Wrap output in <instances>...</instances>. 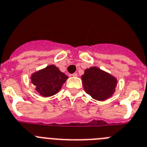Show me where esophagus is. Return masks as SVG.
Returning a JSON list of instances; mask_svg holds the SVG:
<instances>
[{"label": "esophagus", "instance_id": "obj_1", "mask_svg": "<svg viewBox=\"0 0 147 147\" xmlns=\"http://www.w3.org/2000/svg\"><path fill=\"white\" fill-rule=\"evenodd\" d=\"M72 77H77V76H78V74H77V73H73V74H72Z\"/></svg>", "mask_w": 147, "mask_h": 147}]
</instances>
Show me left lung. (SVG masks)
<instances>
[{"mask_svg":"<svg viewBox=\"0 0 147 147\" xmlns=\"http://www.w3.org/2000/svg\"><path fill=\"white\" fill-rule=\"evenodd\" d=\"M81 79L85 92L97 100H104L112 97L118 83L113 75L96 66L85 69Z\"/></svg>","mask_w":147,"mask_h":147,"instance_id":"8db88e82","label":"left lung"}]
</instances>
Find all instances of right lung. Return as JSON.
<instances>
[{
    "mask_svg": "<svg viewBox=\"0 0 147 147\" xmlns=\"http://www.w3.org/2000/svg\"><path fill=\"white\" fill-rule=\"evenodd\" d=\"M67 78L68 77L53 64L34 72L30 77L31 82L35 86V90L43 97L57 94Z\"/></svg>",
    "mask_w": 147,
    "mask_h": 147,
    "instance_id": "obj_1",
    "label": "right lung"
}]
</instances>
